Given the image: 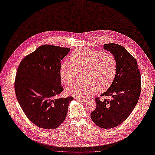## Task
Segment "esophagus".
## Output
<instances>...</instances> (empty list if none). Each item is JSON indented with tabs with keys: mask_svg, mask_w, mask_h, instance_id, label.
<instances>
[{
	"mask_svg": "<svg viewBox=\"0 0 155 155\" xmlns=\"http://www.w3.org/2000/svg\"><path fill=\"white\" fill-rule=\"evenodd\" d=\"M75 99L79 101H81V102H83V103H85L87 101V99H82V98H78V97H75Z\"/></svg>",
	"mask_w": 155,
	"mask_h": 155,
	"instance_id": "obj_1",
	"label": "esophagus"
}]
</instances>
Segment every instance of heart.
Wrapping results in <instances>:
<instances>
[{
    "instance_id": "b5f03b06",
    "label": "heart",
    "mask_w": 155,
    "mask_h": 155,
    "mask_svg": "<svg viewBox=\"0 0 155 155\" xmlns=\"http://www.w3.org/2000/svg\"><path fill=\"white\" fill-rule=\"evenodd\" d=\"M71 63L60 66L61 82L70 85L77 78V72L84 71V82L75 84L66 89V93L78 98H88L98 90L104 91L113 83L117 72V60L110 52H99L87 49H78L69 58Z\"/></svg>"
}]
</instances>
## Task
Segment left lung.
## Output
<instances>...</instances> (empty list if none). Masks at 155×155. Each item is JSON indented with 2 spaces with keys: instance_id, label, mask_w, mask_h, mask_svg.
Instances as JSON below:
<instances>
[{
  "instance_id": "obj_1",
  "label": "left lung",
  "mask_w": 155,
  "mask_h": 155,
  "mask_svg": "<svg viewBox=\"0 0 155 155\" xmlns=\"http://www.w3.org/2000/svg\"><path fill=\"white\" fill-rule=\"evenodd\" d=\"M103 48L115 55L117 60L115 79L101 95L112 99L96 97V108L91 117L98 127L111 129L124 122L137 104L141 91L140 73L136 59L123 46L110 43L104 44Z\"/></svg>"
}]
</instances>
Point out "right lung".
I'll list each match as a JSON object with an SVG mask.
<instances>
[{
    "mask_svg": "<svg viewBox=\"0 0 155 155\" xmlns=\"http://www.w3.org/2000/svg\"><path fill=\"white\" fill-rule=\"evenodd\" d=\"M70 49L43 45L26 56L16 72L15 89L20 106L37 127L54 129L66 118L73 97L55 99L63 91L59 75L61 60Z\"/></svg>",
    "mask_w": 155,
    "mask_h": 155,
    "instance_id": "add662e5",
    "label": "right lung"
}]
</instances>
